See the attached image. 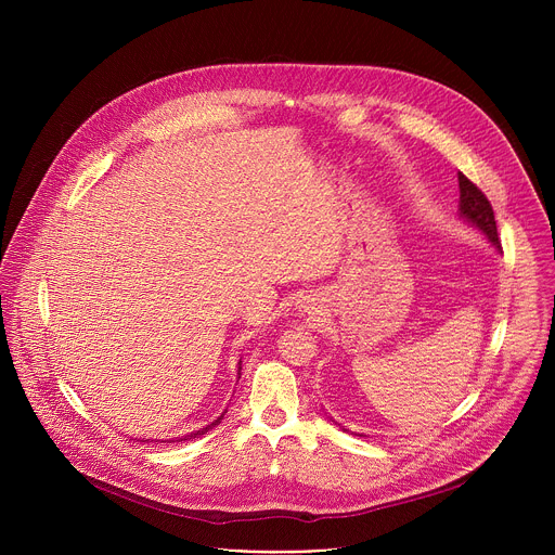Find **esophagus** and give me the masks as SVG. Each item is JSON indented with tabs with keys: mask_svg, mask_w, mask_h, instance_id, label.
I'll use <instances>...</instances> for the list:
<instances>
[{
	"mask_svg": "<svg viewBox=\"0 0 555 555\" xmlns=\"http://www.w3.org/2000/svg\"><path fill=\"white\" fill-rule=\"evenodd\" d=\"M302 309H309V305H302Z\"/></svg>",
	"mask_w": 555,
	"mask_h": 555,
	"instance_id": "esophagus-1",
	"label": "esophagus"
}]
</instances>
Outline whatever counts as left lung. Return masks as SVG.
Returning <instances> with one entry per match:
<instances>
[{"label": "left lung", "mask_w": 555, "mask_h": 555, "mask_svg": "<svg viewBox=\"0 0 555 555\" xmlns=\"http://www.w3.org/2000/svg\"><path fill=\"white\" fill-rule=\"evenodd\" d=\"M459 217L463 221H467L469 225L479 228L488 242L494 246L496 253H501V242H499V232H496V219H494V210L492 204L488 202V197L474 186L463 173H459ZM340 426V424H338ZM343 428V426H340ZM345 433H349L347 428H343ZM353 435V433H351ZM358 437H366V435H358Z\"/></svg>", "instance_id": "obj_1"}]
</instances>
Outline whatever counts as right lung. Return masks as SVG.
Wrapping results in <instances>:
<instances>
[{
  "instance_id": "obj_1",
  "label": "right lung",
  "mask_w": 555,
  "mask_h": 555,
  "mask_svg": "<svg viewBox=\"0 0 555 555\" xmlns=\"http://www.w3.org/2000/svg\"><path fill=\"white\" fill-rule=\"evenodd\" d=\"M240 377H242V360H240ZM225 413V411H223ZM223 413L212 422V424H208V426H204V428H199V430H193V433H189V435H182V437H173V439H163L160 443H178V441H191V439H195V437H202V435H206L208 430H212L217 424H221V420H223ZM146 443H149V439H144Z\"/></svg>"
}]
</instances>
